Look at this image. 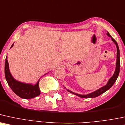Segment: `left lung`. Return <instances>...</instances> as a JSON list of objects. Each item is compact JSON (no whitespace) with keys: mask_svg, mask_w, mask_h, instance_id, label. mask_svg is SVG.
<instances>
[{"mask_svg":"<svg viewBox=\"0 0 125 125\" xmlns=\"http://www.w3.org/2000/svg\"><path fill=\"white\" fill-rule=\"evenodd\" d=\"M106 34L108 35V36L110 37L112 39V40L113 41V42L116 44V48H117V56H116V68H115V73H114V75L111 78L109 79L108 82L105 85V86H102L101 87V88L98 89V90L92 92V93L88 94L87 95H80L78 94L75 93V92H73L71 91L68 90V89H67V91L70 92V93L73 94L77 95L78 96L81 98H95L97 97V96H99V95L102 94L104 93L105 92H106V91H108V89L111 88L112 87L113 85L114 84V83H115V81H116L117 78H118V77L119 75V71H120V67H121V63H120V51H119V48L118 47V44L117 43V42L114 40L113 38L111 37L110 34L107 32ZM65 88V87H64Z\"/></svg>","mask_w":125,"mask_h":125,"instance_id":"1","label":"left lung"}]
</instances>
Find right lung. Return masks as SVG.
<instances>
[{
  "label": "right lung",
  "mask_w": 125,
  "mask_h": 125,
  "mask_svg": "<svg viewBox=\"0 0 125 125\" xmlns=\"http://www.w3.org/2000/svg\"><path fill=\"white\" fill-rule=\"evenodd\" d=\"M14 43L11 45V48ZM4 74L6 80L9 86L16 95L23 99H31L39 96L40 94V90L39 86V81L35 85L31 83H26L16 80L11 75L9 70V63L7 57L5 60L4 64Z\"/></svg>",
  "instance_id": "1"
}]
</instances>
